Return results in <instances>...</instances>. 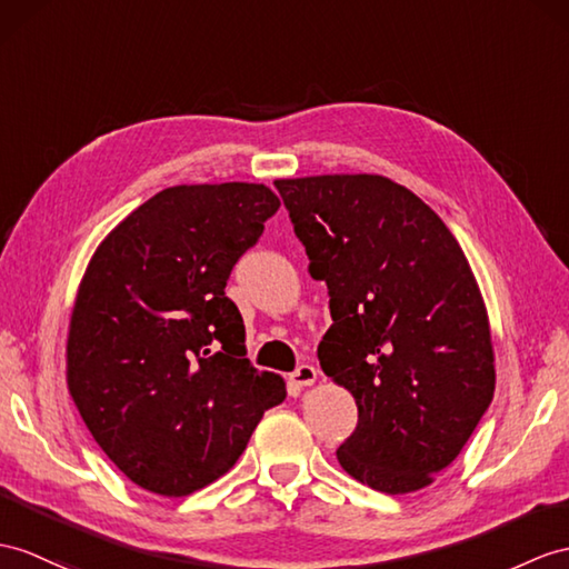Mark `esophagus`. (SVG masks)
<instances>
[{
  "label": "esophagus",
  "instance_id": "esophagus-1",
  "mask_svg": "<svg viewBox=\"0 0 569 569\" xmlns=\"http://www.w3.org/2000/svg\"><path fill=\"white\" fill-rule=\"evenodd\" d=\"M318 379V369L313 365H299L292 373H289V381L295 386H311Z\"/></svg>",
  "mask_w": 569,
  "mask_h": 569
}]
</instances>
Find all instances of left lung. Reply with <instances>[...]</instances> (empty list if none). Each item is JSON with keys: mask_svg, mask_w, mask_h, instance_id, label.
<instances>
[{"mask_svg": "<svg viewBox=\"0 0 569 569\" xmlns=\"http://www.w3.org/2000/svg\"><path fill=\"white\" fill-rule=\"evenodd\" d=\"M274 188L311 277L328 284L321 369L359 412L338 461L371 490H422L492 403L495 352L473 270L432 207L391 178H282Z\"/></svg>", "mask_w": 569, "mask_h": 569, "instance_id": "left-lung-1", "label": "left lung"}]
</instances>
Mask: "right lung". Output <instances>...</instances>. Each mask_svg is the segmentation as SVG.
<instances>
[{
  "label": "right lung",
  "instance_id": "add662e5",
  "mask_svg": "<svg viewBox=\"0 0 569 569\" xmlns=\"http://www.w3.org/2000/svg\"><path fill=\"white\" fill-rule=\"evenodd\" d=\"M262 183L173 186L108 233L81 277L67 386L99 447L140 488L183 497L237 463L282 377L246 359L224 287L277 212Z\"/></svg>",
  "mask_w": 569,
  "mask_h": 569
}]
</instances>
